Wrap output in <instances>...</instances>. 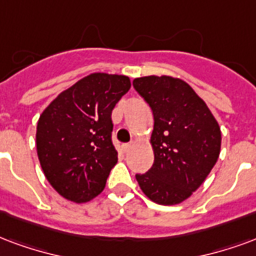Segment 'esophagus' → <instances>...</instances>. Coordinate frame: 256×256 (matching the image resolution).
<instances>
[{
  "instance_id": "1",
  "label": "esophagus",
  "mask_w": 256,
  "mask_h": 256,
  "mask_svg": "<svg viewBox=\"0 0 256 256\" xmlns=\"http://www.w3.org/2000/svg\"><path fill=\"white\" fill-rule=\"evenodd\" d=\"M132 146H133V144H123L122 145V150L124 153H128L130 149H132Z\"/></svg>"
}]
</instances>
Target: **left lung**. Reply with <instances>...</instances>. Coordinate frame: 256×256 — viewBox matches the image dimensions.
<instances>
[{
  "label": "left lung",
  "instance_id": "1",
  "mask_svg": "<svg viewBox=\"0 0 256 256\" xmlns=\"http://www.w3.org/2000/svg\"><path fill=\"white\" fill-rule=\"evenodd\" d=\"M133 86L153 111L154 162L137 174L144 194L158 205L180 204L204 183L217 162L221 130L190 85L170 76L134 78Z\"/></svg>",
  "mask_w": 256,
  "mask_h": 256
}]
</instances>
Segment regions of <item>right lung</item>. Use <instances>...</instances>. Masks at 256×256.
Returning <instances> with one entry per match:
<instances>
[{"label":"right lung","mask_w":256,"mask_h":256,"mask_svg":"<svg viewBox=\"0 0 256 256\" xmlns=\"http://www.w3.org/2000/svg\"><path fill=\"white\" fill-rule=\"evenodd\" d=\"M130 86L126 76L92 73L60 92L42 112L38 157L48 183L66 200L82 204L103 191L118 162L111 112Z\"/></svg>","instance_id":"obj_1"}]
</instances>
